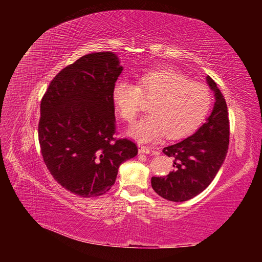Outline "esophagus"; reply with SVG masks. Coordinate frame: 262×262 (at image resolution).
<instances>
[{
    "mask_svg": "<svg viewBox=\"0 0 262 262\" xmlns=\"http://www.w3.org/2000/svg\"><path fill=\"white\" fill-rule=\"evenodd\" d=\"M139 153H141V154H149L150 153V149L147 146L139 145Z\"/></svg>",
    "mask_w": 262,
    "mask_h": 262,
    "instance_id": "obj_1",
    "label": "esophagus"
}]
</instances>
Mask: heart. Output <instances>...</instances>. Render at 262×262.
<instances>
[{
    "label": "heart",
    "instance_id": "1",
    "mask_svg": "<svg viewBox=\"0 0 262 262\" xmlns=\"http://www.w3.org/2000/svg\"><path fill=\"white\" fill-rule=\"evenodd\" d=\"M144 98L152 99L150 114L128 131L140 142L155 141L164 133L168 139L188 136L203 122L212 101L207 86L172 69L149 71L140 76L138 86L125 80L114 85V105L126 122L134 121Z\"/></svg>",
    "mask_w": 262,
    "mask_h": 262
}]
</instances>
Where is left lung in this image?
Segmentation results:
<instances>
[{
  "label": "left lung",
  "mask_w": 262,
  "mask_h": 262,
  "mask_svg": "<svg viewBox=\"0 0 262 262\" xmlns=\"http://www.w3.org/2000/svg\"><path fill=\"white\" fill-rule=\"evenodd\" d=\"M215 97L211 115L192 136L164 147L173 160V169L166 177H152L154 191L166 200L184 202L201 193L223 165L229 143L227 105L216 83L207 76Z\"/></svg>",
  "instance_id": "1"
}]
</instances>
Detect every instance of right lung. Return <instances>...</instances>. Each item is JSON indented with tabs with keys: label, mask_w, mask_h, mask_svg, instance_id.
<instances>
[{
	"label": "right lung",
	"mask_w": 262,
	"mask_h": 262,
	"mask_svg": "<svg viewBox=\"0 0 262 262\" xmlns=\"http://www.w3.org/2000/svg\"><path fill=\"white\" fill-rule=\"evenodd\" d=\"M122 70L114 52L86 54L55 75L42 97L38 137L45 164L76 195L109 191L119 166L138 154L133 142L114 138L113 90Z\"/></svg>",
	"instance_id": "right-lung-1"
}]
</instances>
